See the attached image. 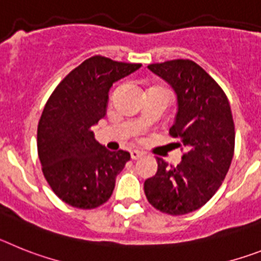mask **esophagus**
I'll list each match as a JSON object with an SVG mask.
<instances>
[{
    "label": "esophagus",
    "instance_id": "34e87169",
    "mask_svg": "<svg viewBox=\"0 0 261 261\" xmlns=\"http://www.w3.org/2000/svg\"><path fill=\"white\" fill-rule=\"evenodd\" d=\"M130 155L133 160H138V159H140L142 156H143V153L140 152V151H138V149H133V151L130 152Z\"/></svg>",
    "mask_w": 261,
    "mask_h": 261
}]
</instances>
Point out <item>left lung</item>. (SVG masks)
I'll use <instances>...</instances> for the list:
<instances>
[{
	"label": "left lung",
	"instance_id": "1",
	"mask_svg": "<svg viewBox=\"0 0 261 261\" xmlns=\"http://www.w3.org/2000/svg\"><path fill=\"white\" fill-rule=\"evenodd\" d=\"M171 85L177 113L169 128L185 153L176 167L158 158V172L144 181L148 202L163 213L182 215L205 205L219 189L234 156L235 130L227 97L192 60L149 64Z\"/></svg>",
	"mask_w": 261,
	"mask_h": 261
}]
</instances>
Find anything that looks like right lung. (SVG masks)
Returning <instances> with one entry per match:
<instances>
[{"label": "right lung", "mask_w": 261, "mask_h": 261, "mask_svg": "<svg viewBox=\"0 0 261 261\" xmlns=\"http://www.w3.org/2000/svg\"><path fill=\"white\" fill-rule=\"evenodd\" d=\"M142 64L92 56L59 84L38 124V155L51 189L68 205L94 209L105 203L115 177L130 160L127 151H109L92 127L106 114L113 84Z\"/></svg>", "instance_id": "add662e5"}]
</instances>
